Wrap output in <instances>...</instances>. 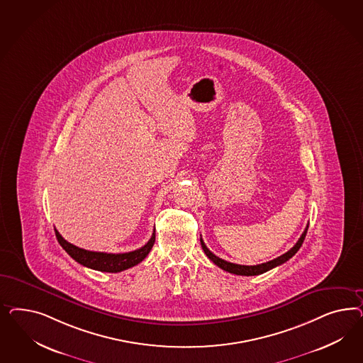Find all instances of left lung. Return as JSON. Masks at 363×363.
<instances>
[{"label": "left lung", "mask_w": 363, "mask_h": 363, "mask_svg": "<svg viewBox=\"0 0 363 363\" xmlns=\"http://www.w3.org/2000/svg\"><path fill=\"white\" fill-rule=\"evenodd\" d=\"M308 229V225L306 226L305 231L302 233V235L299 237V240H298L297 243H296V245H294V246H293L287 253L279 255L278 258H275L273 261H269V262H264V264H254V266L231 264V262H228V261L222 259L220 257H217L216 254H213L210 252L209 249L206 247L205 242L202 241V238H201V246H202L203 252H205V254L208 255V258H209L210 261H213L214 264H217L218 267H220L222 270H225V272H229L231 274L247 275V277H249V275H259L264 274V273L269 272V270H272V269H274V267L279 266V264H285L286 261H289L294 254L297 253L298 250H299V247L302 246V243L305 241V237H306Z\"/></svg>", "instance_id": "8db88e82"}]
</instances>
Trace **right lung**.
<instances>
[{
    "mask_svg": "<svg viewBox=\"0 0 363 363\" xmlns=\"http://www.w3.org/2000/svg\"><path fill=\"white\" fill-rule=\"evenodd\" d=\"M55 231L57 241L60 242L62 249L74 261H77L78 264L82 266H86L89 269L105 272V273H120L122 270L130 269L133 266L143 262L146 255L150 253L155 241V231H154L152 238L141 249H137L129 253H101V252H90V250L77 247L73 243L64 240L57 229H55Z\"/></svg>",
    "mask_w": 363,
    "mask_h": 363,
    "instance_id": "add662e5",
    "label": "right lung"
}]
</instances>
